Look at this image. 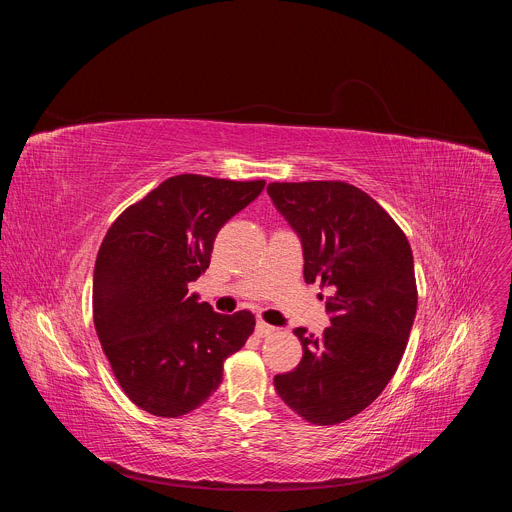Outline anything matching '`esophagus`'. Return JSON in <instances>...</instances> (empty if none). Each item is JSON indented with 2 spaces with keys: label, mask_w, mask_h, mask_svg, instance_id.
<instances>
[{
  "label": "esophagus",
  "mask_w": 512,
  "mask_h": 512,
  "mask_svg": "<svg viewBox=\"0 0 512 512\" xmlns=\"http://www.w3.org/2000/svg\"><path fill=\"white\" fill-rule=\"evenodd\" d=\"M273 332H275V328L269 326V324H265L263 320H259L257 326H255V334L261 336V338H265V336H269V334H273Z\"/></svg>",
  "instance_id": "esophagus-1"
}]
</instances>
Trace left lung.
I'll use <instances>...</instances> for the list:
<instances>
[{
	"mask_svg": "<svg viewBox=\"0 0 512 512\" xmlns=\"http://www.w3.org/2000/svg\"><path fill=\"white\" fill-rule=\"evenodd\" d=\"M267 192L302 239L306 283L330 291V326L320 338L294 330L304 356L273 385L306 421L336 425L367 409L399 367L417 310L413 253L389 212L352 184L271 182Z\"/></svg>",
	"mask_w": 512,
	"mask_h": 512,
	"instance_id": "left-lung-1",
	"label": "left lung"
}]
</instances>
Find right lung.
<instances>
[{
	"instance_id": "1",
	"label": "right lung",
	"mask_w": 512,
	"mask_h": 512,
	"mask_svg": "<svg viewBox=\"0 0 512 512\" xmlns=\"http://www.w3.org/2000/svg\"><path fill=\"white\" fill-rule=\"evenodd\" d=\"M263 186L172 176L109 227L95 263L93 320L115 379L139 409L158 417L194 411L253 334L251 312L216 314L188 294V283L208 269L216 233Z\"/></svg>"
}]
</instances>
